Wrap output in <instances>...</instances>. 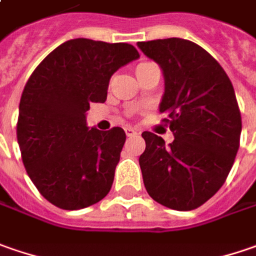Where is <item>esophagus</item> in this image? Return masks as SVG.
Masks as SVG:
<instances>
[{
    "label": "esophagus",
    "mask_w": 256,
    "mask_h": 256,
    "mask_svg": "<svg viewBox=\"0 0 256 256\" xmlns=\"http://www.w3.org/2000/svg\"><path fill=\"white\" fill-rule=\"evenodd\" d=\"M124 132H126V134H128V138H133V136H136V134H138V132H136L134 128H128V126L124 128Z\"/></svg>",
    "instance_id": "1"
}]
</instances>
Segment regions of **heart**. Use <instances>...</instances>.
I'll list each match as a JSON object with an SVG mask.
<instances>
[{
    "label": "heart",
    "instance_id": "1",
    "mask_svg": "<svg viewBox=\"0 0 256 256\" xmlns=\"http://www.w3.org/2000/svg\"><path fill=\"white\" fill-rule=\"evenodd\" d=\"M144 64H148V62H142V64H139L138 67H140V66H144Z\"/></svg>",
    "mask_w": 256,
    "mask_h": 256
}]
</instances>
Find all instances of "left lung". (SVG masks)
<instances>
[{
  "label": "left lung",
  "instance_id": "obj_1",
  "mask_svg": "<svg viewBox=\"0 0 256 256\" xmlns=\"http://www.w3.org/2000/svg\"><path fill=\"white\" fill-rule=\"evenodd\" d=\"M138 47L163 72L159 110L174 136L166 146L158 134L142 133L143 184L158 204L192 210L220 189L235 160L242 130L235 90L220 64L189 40L142 41Z\"/></svg>",
  "mask_w": 256,
  "mask_h": 256
}]
</instances>
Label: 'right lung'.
Here are the masks:
<instances>
[{
  "label": "right lung",
  "mask_w": 256,
  "mask_h": 256,
  "mask_svg": "<svg viewBox=\"0 0 256 256\" xmlns=\"http://www.w3.org/2000/svg\"><path fill=\"white\" fill-rule=\"evenodd\" d=\"M126 42L68 40L30 76L20 100L17 139L30 179L48 202L77 210L113 184L126 142L122 128H87L90 103H103L112 76L139 58Z\"/></svg>",
  "instance_id": "add662e5"
}]
</instances>
